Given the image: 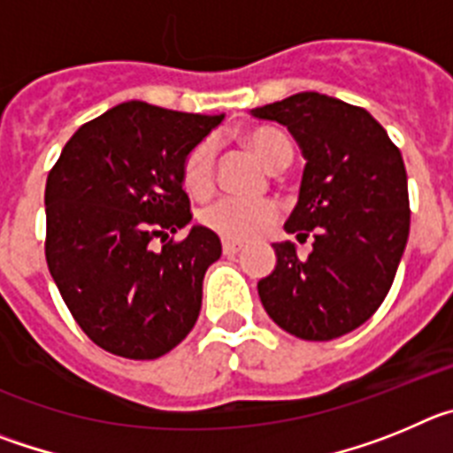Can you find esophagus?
<instances>
[{
    "instance_id": "34e87169",
    "label": "esophagus",
    "mask_w": 453,
    "mask_h": 453,
    "mask_svg": "<svg viewBox=\"0 0 453 453\" xmlns=\"http://www.w3.org/2000/svg\"><path fill=\"white\" fill-rule=\"evenodd\" d=\"M240 250H242V247H240L238 242H231V240H224V242H222L224 256H235Z\"/></svg>"
}]
</instances>
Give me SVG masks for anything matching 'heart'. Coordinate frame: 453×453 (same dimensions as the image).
<instances>
[{"label":"heart","instance_id":"heart-1","mask_svg":"<svg viewBox=\"0 0 453 453\" xmlns=\"http://www.w3.org/2000/svg\"><path fill=\"white\" fill-rule=\"evenodd\" d=\"M247 145L256 151V156L265 163L267 167H283L292 158V145L286 134L270 129V127H258L245 134ZM215 142L213 140H202L192 147L183 158L181 179L183 186L192 195H206L215 183ZM279 208L270 199H245V197H219L215 202L206 203L199 213L203 226L215 231L218 235L234 242H245V240L261 235L267 226L276 222Z\"/></svg>","mask_w":453,"mask_h":453}]
</instances>
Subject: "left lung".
<instances>
[{"instance_id": "8db88e82", "label": "left lung", "mask_w": 453, "mask_h": 453, "mask_svg": "<svg viewBox=\"0 0 453 453\" xmlns=\"http://www.w3.org/2000/svg\"><path fill=\"white\" fill-rule=\"evenodd\" d=\"M288 127L306 156L288 234L313 235L302 261L292 242L274 245L276 267L258 281L267 315L302 340L358 329L390 290L411 229L406 167L399 147L365 108L299 92L254 108Z\"/></svg>"}]
</instances>
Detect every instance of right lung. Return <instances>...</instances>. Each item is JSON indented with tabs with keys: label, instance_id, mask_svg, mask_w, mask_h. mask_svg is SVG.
Wrapping results in <instances>:
<instances>
[{
	"label": "right lung",
	"instance_id": "right-lung-1",
	"mask_svg": "<svg viewBox=\"0 0 453 453\" xmlns=\"http://www.w3.org/2000/svg\"><path fill=\"white\" fill-rule=\"evenodd\" d=\"M219 122L119 104L83 124L50 170L47 265L72 318L111 354L151 361L197 322L203 274L222 245L203 226L174 240L192 219L181 165Z\"/></svg>",
	"mask_w": 453,
	"mask_h": 453
}]
</instances>
